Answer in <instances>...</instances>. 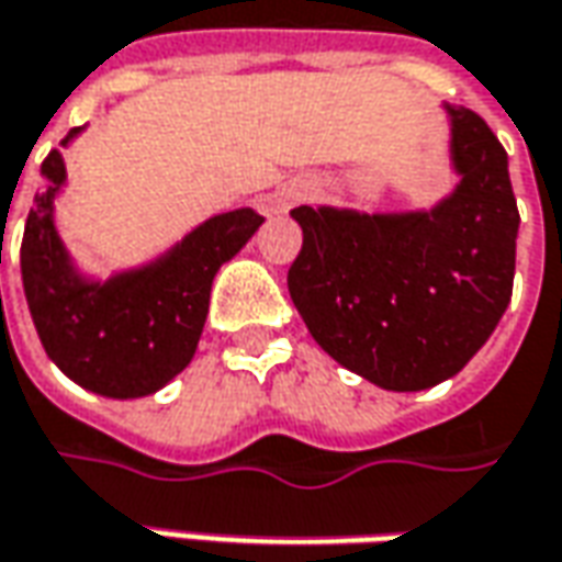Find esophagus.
<instances>
[{
  "label": "esophagus",
  "instance_id": "34e87169",
  "mask_svg": "<svg viewBox=\"0 0 562 562\" xmlns=\"http://www.w3.org/2000/svg\"><path fill=\"white\" fill-rule=\"evenodd\" d=\"M314 183L311 180H292V183H285L282 186V192H280V204L282 207H295V204L301 202H311L314 199Z\"/></svg>",
  "mask_w": 562,
  "mask_h": 562
}]
</instances>
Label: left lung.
<instances>
[{
  "instance_id": "1",
  "label": "left lung",
  "mask_w": 562,
  "mask_h": 562,
  "mask_svg": "<svg viewBox=\"0 0 562 562\" xmlns=\"http://www.w3.org/2000/svg\"><path fill=\"white\" fill-rule=\"evenodd\" d=\"M448 108L457 189L432 211L301 204L289 295L319 348L389 392L460 373L513 295L519 211L507 151L470 108Z\"/></svg>"
}]
</instances>
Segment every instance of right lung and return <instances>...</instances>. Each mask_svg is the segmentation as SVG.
I'll use <instances>...</instances> for the list:
<instances>
[{"label":"right lung","instance_id":"right-lung-1","mask_svg":"<svg viewBox=\"0 0 562 562\" xmlns=\"http://www.w3.org/2000/svg\"><path fill=\"white\" fill-rule=\"evenodd\" d=\"M80 133L74 126L61 146ZM21 243V280L46 355L77 385L105 397H143L189 367L202 339L211 282L263 217L255 207L226 211L195 226L165 258L108 282H89L70 263L52 221L65 186V158L43 161Z\"/></svg>","mask_w":562,"mask_h":562}]
</instances>
